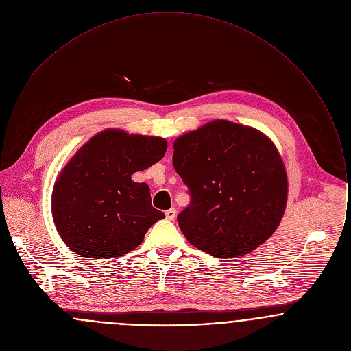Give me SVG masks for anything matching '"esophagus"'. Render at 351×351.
<instances>
[{
  "mask_svg": "<svg viewBox=\"0 0 351 351\" xmlns=\"http://www.w3.org/2000/svg\"><path fill=\"white\" fill-rule=\"evenodd\" d=\"M165 215H166V219H167V220H174V219H176V215H177V209H176V208H170V209H167V210L165 212Z\"/></svg>",
  "mask_w": 351,
  "mask_h": 351,
  "instance_id": "1",
  "label": "esophagus"
}]
</instances>
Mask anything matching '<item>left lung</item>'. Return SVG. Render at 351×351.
Returning a JSON list of instances; mask_svg holds the SVG:
<instances>
[{
    "instance_id": "left-lung-1",
    "label": "left lung",
    "mask_w": 351,
    "mask_h": 351,
    "mask_svg": "<svg viewBox=\"0 0 351 351\" xmlns=\"http://www.w3.org/2000/svg\"><path fill=\"white\" fill-rule=\"evenodd\" d=\"M173 165L191 204L178 224L191 245L217 258H239L277 230L288 178L273 142L255 128L213 120L174 142Z\"/></svg>"
}]
</instances>
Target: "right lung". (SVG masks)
Returning a JSON list of instances; mask_svg holds the SVG:
<instances>
[{
	"instance_id": "add662e5",
	"label": "right lung",
	"mask_w": 351,
	"mask_h": 351,
	"mask_svg": "<svg viewBox=\"0 0 351 351\" xmlns=\"http://www.w3.org/2000/svg\"><path fill=\"white\" fill-rule=\"evenodd\" d=\"M158 136L105 130L86 142L60 171L52 191L55 227L70 250L93 259L136 249L165 213L151 205L147 184L131 176L160 160Z\"/></svg>"
}]
</instances>
